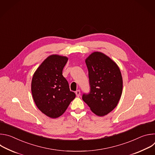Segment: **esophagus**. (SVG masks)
Returning a JSON list of instances; mask_svg holds the SVG:
<instances>
[{
	"label": "esophagus",
	"instance_id": "1",
	"mask_svg": "<svg viewBox=\"0 0 155 155\" xmlns=\"http://www.w3.org/2000/svg\"><path fill=\"white\" fill-rule=\"evenodd\" d=\"M75 93H76V95H77L78 97H79V96H80V90H77V91H76Z\"/></svg>",
	"mask_w": 155,
	"mask_h": 155
}]
</instances>
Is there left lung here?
Masks as SVG:
<instances>
[{
	"mask_svg": "<svg viewBox=\"0 0 155 155\" xmlns=\"http://www.w3.org/2000/svg\"><path fill=\"white\" fill-rule=\"evenodd\" d=\"M90 91L82 99L99 117L107 115L117 107L123 90V78L117 64L101 52H94L85 60Z\"/></svg>",
	"mask_w": 155,
	"mask_h": 155,
	"instance_id": "left-lung-1",
	"label": "left lung"
}]
</instances>
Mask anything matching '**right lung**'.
<instances>
[{"label": "right lung", "instance_id": "right-lung-1", "mask_svg": "<svg viewBox=\"0 0 155 155\" xmlns=\"http://www.w3.org/2000/svg\"><path fill=\"white\" fill-rule=\"evenodd\" d=\"M68 61L65 56L51 55L40 64L32 77L34 101L40 111L51 118L61 116L75 97L62 75Z\"/></svg>", "mask_w": 155, "mask_h": 155}]
</instances>
